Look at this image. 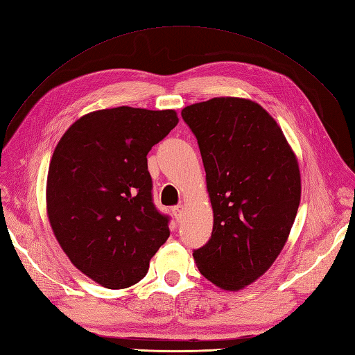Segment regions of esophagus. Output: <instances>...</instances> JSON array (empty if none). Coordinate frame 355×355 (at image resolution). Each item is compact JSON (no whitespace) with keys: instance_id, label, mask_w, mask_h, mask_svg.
Returning a JSON list of instances; mask_svg holds the SVG:
<instances>
[{"instance_id":"esophagus-1","label":"esophagus","mask_w":355,"mask_h":355,"mask_svg":"<svg viewBox=\"0 0 355 355\" xmlns=\"http://www.w3.org/2000/svg\"><path fill=\"white\" fill-rule=\"evenodd\" d=\"M184 211H185V206L184 205H176L175 207H173V214H175V217H176L178 221L182 218Z\"/></svg>"}]
</instances>
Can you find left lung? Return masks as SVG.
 <instances>
[{"label":"left lung","mask_w":355,"mask_h":355,"mask_svg":"<svg viewBox=\"0 0 355 355\" xmlns=\"http://www.w3.org/2000/svg\"><path fill=\"white\" fill-rule=\"evenodd\" d=\"M197 138L214 209L212 235L193 252L205 277L238 291L272 265L298 211L295 155L259 103L214 98L182 110Z\"/></svg>","instance_id":"1"}]
</instances>
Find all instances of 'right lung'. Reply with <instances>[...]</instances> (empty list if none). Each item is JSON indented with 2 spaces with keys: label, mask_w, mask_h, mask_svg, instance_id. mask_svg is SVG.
Wrapping results in <instances>:
<instances>
[{
  "label": "right lung",
  "mask_w": 355,
  "mask_h": 355,
  "mask_svg": "<svg viewBox=\"0 0 355 355\" xmlns=\"http://www.w3.org/2000/svg\"><path fill=\"white\" fill-rule=\"evenodd\" d=\"M178 122L173 110L93 111L57 144L46 182L51 227L71 262L103 288L140 282L170 236L146 157Z\"/></svg>",
  "instance_id": "right-lung-1"
}]
</instances>
